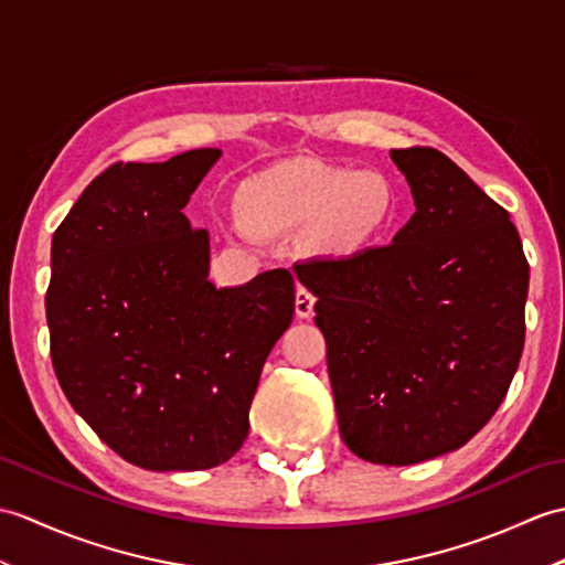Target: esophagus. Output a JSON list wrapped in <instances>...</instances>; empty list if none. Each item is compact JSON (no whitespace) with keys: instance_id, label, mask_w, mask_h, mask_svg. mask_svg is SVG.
<instances>
[{"instance_id":"34e87169","label":"esophagus","mask_w":565,"mask_h":565,"mask_svg":"<svg viewBox=\"0 0 565 565\" xmlns=\"http://www.w3.org/2000/svg\"><path fill=\"white\" fill-rule=\"evenodd\" d=\"M315 306V296L308 291L306 286L296 288V315L298 318H310Z\"/></svg>"}]
</instances>
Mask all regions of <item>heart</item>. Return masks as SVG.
I'll use <instances>...</instances> for the list:
<instances>
[{
	"label": "heart",
	"instance_id": "b5f03b06",
	"mask_svg": "<svg viewBox=\"0 0 565 565\" xmlns=\"http://www.w3.org/2000/svg\"><path fill=\"white\" fill-rule=\"evenodd\" d=\"M247 212L269 228H296L324 218L337 245H361L392 218L390 185L377 175H356L330 166H291L257 180Z\"/></svg>",
	"mask_w": 565,
	"mask_h": 565
}]
</instances>
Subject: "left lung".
Returning <instances> with one entry per match:
<instances>
[{
	"instance_id": "obj_1",
	"label": "left lung",
	"mask_w": 565,
	"mask_h": 565,
	"mask_svg": "<svg viewBox=\"0 0 565 565\" xmlns=\"http://www.w3.org/2000/svg\"><path fill=\"white\" fill-rule=\"evenodd\" d=\"M416 212L395 241L296 265L318 296L339 433L373 465H416L475 438L524 347L530 265L518 228L460 166L392 149Z\"/></svg>"
}]
</instances>
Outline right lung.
<instances>
[{
    "mask_svg": "<svg viewBox=\"0 0 565 565\" xmlns=\"http://www.w3.org/2000/svg\"><path fill=\"white\" fill-rule=\"evenodd\" d=\"M218 156L113 163L52 235V369L96 436L151 471L241 450L262 365L294 320L288 269L238 288L206 279L209 233L182 209Z\"/></svg>",
    "mask_w": 565,
    "mask_h": 565,
    "instance_id": "obj_1",
    "label": "right lung"
}]
</instances>
